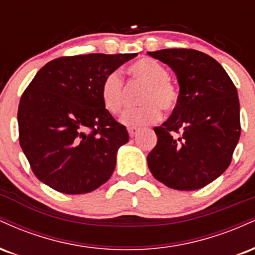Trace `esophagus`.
<instances>
[{
    "label": "esophagus",
    "mask_w": 255,
    "mask_h": 255,
    "mask_svg": "<svg viewBox=\"0 0 255 255\" xmlns=\"http://www.w3.org/2000/svg\"><path fill=\"white\" fill-rule=\"evenodd\" d=\"M139 130H140L139 128H136V127H130V128H128V133H129V136H130V137L135 136L136 134H137V131H139Z\"/></svg>",
    "instance_id": "obj_1"
}]
</instances>
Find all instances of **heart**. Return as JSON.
I'll return each mask as SVG.
<instances>
[{
  "label": "heart",
  "instance_id": "b5f03b06",
  "mask_svg": "<svg viewBox=\"0 0 255 255\" xmlns=\"http://www.w3.org/2000/svg\"><path fill=\"white\" fill-rule=\"evenodd\" d=\"M128 73L137 83L145 85L140 95L141 107L127 110L121 122L129 127H140L157 122L160 110L172 113L178 104V91L169 80V72L156 60L144 57L128 67ZM101 99L104 108L113 115L121 113L125 104L124 79L118 71L105 75L101 85Z\"/></svg>",
  "mask_w": 255,
  "mask_h": 255
}]
</instances>
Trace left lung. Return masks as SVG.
Listing matches in <instances>:
<instances>
[{
  "label": "left lung",
  "mask_w": 255,
  "mask_h": 255,
  "mask_svg": "<svg viewBox=\"0 0 255 255\" xmlns=\"http://www.w3.org/2000/svg\"><path fill=\"white\" fill-rule=\"evenodd\" d=\"M148 55L171 67L180 95L176 109L154 127L157 145L147 156L148 168L165 186L195 191L221 176L238 145V90L215 58L193 49H164Z\"/></svg>",
  "instance_id": "left-lung-1"
}]
</instances>
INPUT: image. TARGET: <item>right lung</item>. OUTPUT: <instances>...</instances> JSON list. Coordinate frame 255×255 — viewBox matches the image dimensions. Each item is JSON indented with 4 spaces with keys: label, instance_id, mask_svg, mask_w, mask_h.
<instances>
[{
    "label": "right lung",
    "instance_id": "obj_1",
    "mask_svg": "<svg viewBox=\"0 0 255 255\" xmlns=\"http://www.w3.org/2000/svg\"><path fill=\"white\" fill-rule=\"evenodd\" d=\"M137 54L55 58L26 87L17 109L19 142L38 180L66 194L90 193L113 175L116 152L129 140L104 108L108 73Z\"/></svg>",
    "mask_w": 255,
    "mask_h": 255
}]
</instances>
